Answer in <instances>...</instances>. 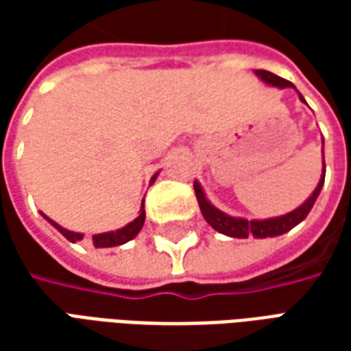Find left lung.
<instances>
[{"instance_id":"obj_1","label":"left lung","mask_w":351,"mask_h":351,"mask_svg":"<svg viewBox=\"0 0 351 351\" xmlns=\"http://www.w3.org/2000/svg\"><path fill=\"white\" fill-rule=\"evenodd\" d=\"M256 75L259 79L271 84V86L278 88H287L293 86L289 80L282 79L278 75H274L271 71H263V69H256ZM301 101H304L301 93H299ZM306 103V101H304ZM325 182V161H324V171H322V178H319V184L316 186L314 193L310 195L304 203H302L299 208H295L291 213L284 214V216H278V218H269V220H244V218H233L229 214L221 213L216 206H213L208 201H206L205 193H203V188L199 186V182H193V190H195V195H197V203L201 213L205 216V220L208 221V226H213L218 233H223L228 237H235V239H248V237H256V239H267V237H278L287 233L289 229H293L297 223H301L308 213L312 210V206L316 203L317 195L322 191V186Z\"/></svg>"}]
</instances>
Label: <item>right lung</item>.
<instances>
[{
  "instance_id": "1",
  "label": "right lung",
  "mask_w": 351,
  "mask_h": 351,
  "mask_svg": "<svg viewBox=\"0 0 351 351\" xmlns=\"http://www.w3.org/2000/svg\"><path fill=\"white\" fill-rule=\"evenodd\" d=\"M158 176V175H156ZM156 176L152 178V182L156 180ZM45 216V214H43ZM47 218V216H45ZM145 218H146V213H145V201H143V208H141V214H138L135 220L131 221V223H128L125 228L118 229V231H108V233H101V235H93L92 237V243L95 248H110V246H120V244L128 243V241H131V239H135V235H137L138 231L143 229V223H145ZM47 220L54 226V228L62 233V235L67 239V241H71V243H77V241H80L82 239V233H73V231H69V229H64L62 226H58L56 221H52L50 218H47Z\"/></svg>"
}]
</instances>
